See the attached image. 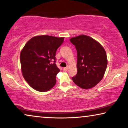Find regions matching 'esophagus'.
Listing matches in <instances>:
<instances>
[{
  "label": "esophagus",
  "instance_id": "esophagus-1",
  "mask_svg": "<svg viewBox=\"0 0 128 128\" xmlns=\"http://www.w3.org/2000/svg\"><path fill=\"white\" fill-rule=\"evenodd\" d=\"M68 70V66H66V67H65L63 68V70L64 71H66V70Z\"/></svg>",
  "mask_w": 128,
  "mask_h": 128
}]
</instances>
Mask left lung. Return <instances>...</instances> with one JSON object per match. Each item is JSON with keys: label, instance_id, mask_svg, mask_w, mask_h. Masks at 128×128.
Masks as SVG:
<instances>
[{"label": "left lung", "instance_id": "left-lung-1", "mask_svg": "<svg viewBox=\"0 0 128 128\" xmlns=\"http://www.w3.org/2000/svg\"><path fill=\"white\" fill-rule=\"evenodd\" d=\"M77 50V70L72 78L74 83L83 89L95 87L105 73L108 59L106 51L96 40L86 35L70 38Z\"/></svg>", "mask_w": 128, "mask_h": 128}]
</instances>
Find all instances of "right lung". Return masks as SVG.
<instances>
[{"label":"right lung","instance_id":"add662e5","mask_svg":"<svg viewBox=\"0 0 128 128\" xmlns=\"http://www.w3.org/2000/svg\"><path fill=\"white\" fill-rule=\"evenodd\" d=\"M64 39L48 35L35 36L22 49L20 61L22 75L36 90L45 92L56 84V76L60 70L55 64V56Z\"/></svg>","mask_w":128,"mask_h":128}]
</instances>
